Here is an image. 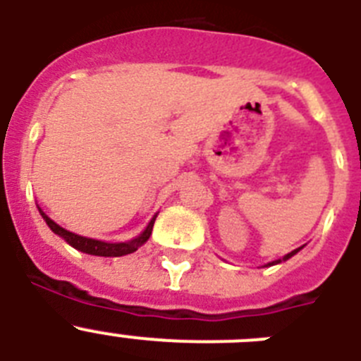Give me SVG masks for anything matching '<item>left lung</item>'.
<instances>
[{
  "mask_svg": "<svg viewBox=\"0 0 361 361\" xmlns=\"http://www.w3.org/2000/svg\"><path fill=\"white\" fill-rule=\"evenodd\" d=\"M300 250H302V247H298V250L291 251V253H288V255H286V257H283V258H279V260H275V262H269V264H267V266H275V264H280V262H282V260H288V258H291L293 255H296V253H298Z\"/></svg>",
  "mask_w": 361,
  "mask_h": 361,
  "instance_id": "1",
  "label": "left lung"
}]
</instances>
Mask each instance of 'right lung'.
Here are the masks:
<instances>
[{"mask_svg":"<svg viewBox=\"0 0 361 361\" xmlns=\"http://www.w3.org/2000/svg\"><path fill=\"white\" fill-rule=\"evenodd\" d=\"M39 213L44 219V222H47V226H49L56 235L65 238V242H68V244L72 245V247H75L78 251H82V253H88V255H95V257H123V255H130L133 253V251H137L146 240H148L149 235H152L153 222H155V216H157L155 215L152 220H149V224L146 226V229L139 235V237L132 238V240L128 242H116V244H111V242L95 240V238H86V237H81V235H75V233L68 231V229L56 224L49 215H44L43 209H39Z\"/></svg>","mask_w":361,"mask_h":361,"instance_id":"1","label":"right lung"}]
</instances>
